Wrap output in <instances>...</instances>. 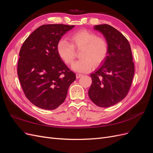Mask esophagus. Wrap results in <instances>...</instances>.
Masks as SVG:
<instances>
[{"label": "esophagus", "mask_w": 153, "mask_h": 153, "mask_svg": "<svg viewBox=\"0 0 153 153\" xmlns=\"http://www.w3.org/2000/svg\"><path fill=\"white\" fill-rule=\"evenodd\" d=\"M82 76H83V75H82V74H80V73H76V76L77 78H79Z\"/></svg>", "instance_id": "obj_1"}]
</instances>
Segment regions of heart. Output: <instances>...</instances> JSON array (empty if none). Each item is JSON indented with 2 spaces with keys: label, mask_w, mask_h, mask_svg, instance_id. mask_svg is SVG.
<instances>
[{
  "label": "heart",
  "mask_w": 153,
  "mask_h": 153,
  "mask_svg": "<svg viewBox=\"0 0 153 153\" xmlns=\"http://www.w3.org/2000/svg\"><path fill=\"white\" fill-rule=\"evenodd\" d=\"M69 43L65 39L60 40L57 45V52L64 62L71 65L76 57V51L80 60L72 66L74 71L85 73L93 66H98L103 62L108 53V43L103 37L98 36L94 32L82 29L69 36Z\"/></svg>",
  "instance_id": "obj_1"
}]
</instances>
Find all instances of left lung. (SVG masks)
Returning <instances> with one entry per match:
<instances>
[{"label": "left lung", "mask_w": 153, "mask_h": 153, "mask_svg": "<svg viewBox=\"0 0 153 153\" xmlns=\"http://www.w3.org/2000/svg\"><path fill=\"white\" fill-rule=\"evenodd\" d=\"M108 43V55L103 64L91 75L89 98L100 107H109L128 93L135 73L130 45L117 29L107 24L96 25Z\"/></svg>", "instance_id": "obj_1"}]
</instances>
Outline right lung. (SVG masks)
<instances>
[{
	"label": "right lung",
	"mask_w": 153,
	"mask_h": 153,
	"mask_svg": "<svg viewBox=\"0 0 153 153\" xmlns=\"http://www.w3.org/2000/svg\"><path fill=\"white\" fill-rule=\"evenodd\" d=\"M74 25H43L29 35L19 53L17 73L26 98L38 107L54 110L65 100L76 75L57 52L61 37Z\"/></svg>",
	"instance_id": "obj_1"
}]
</instances>
